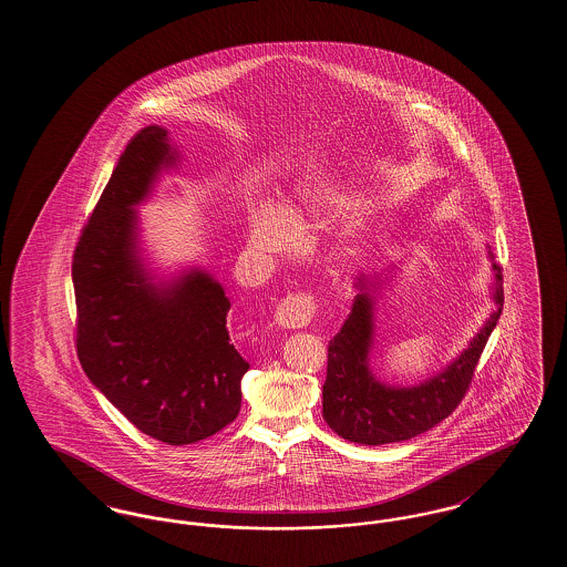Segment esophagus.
Masks as SVG:
<instances>
[{
  "label": "esophagus",
  "mask_w": 567,
  "mask_h": 567,
  "mask_svg": "<svg viewBox=\"0 0 567 567\" xmlns=\"http://www.w3.org/2000/svg\"><path fill=\"white\" fill-rule=\"evenodd\" d=\"M312 315H315V300L305 293H293L279 302L274 319L281 329H300L310 323Z\"/></svg>",
  "instance_id": "obj_1"
}]
</instances>
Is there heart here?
<instances>
[{
	"instance_id": "heart-1",
	"label": "heart",
	"mask_w": 567,
	"mask_h": 567,
	"mask_svg": "<svg viewBox=\"0 0 567 567\" xmlns=\"http://www.w3.org/2000/svg\"><path fill=\"white\" fill-rule=\"evenodd\" d=\"M358 190L348 179L338 176H315L305 182L298 190L296 203L281 209L274 203H262L250 215L248 224V246L262 257H276L290 250L296 240V231L305 234L312 221L324 217L343 219L357 209ZM346 252L360 255L369 240V226L357 219L346 227Z\"/></svg>"
}]
</instances>
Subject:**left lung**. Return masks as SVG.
<instances>
[{
  "label": "left lung",
  "mask_w": 567,
  "mask_h": 567,
  "mask_svg": "<svg viewBox=\"0 0 567 567\" xmlns=\"http://www.w3.org/2000/svg\"><path fill=\"white\" fill-rule=\"evenodd\" d=\"M493 269V310L478 333L447 367L419 385H391L371 369L379 296L393 279L385 274H360L354 281L352 312L340 333L329 341L323 385V419L340 437L360 445H385L416 437L445 421L466 395L478 358L503 310L502 267L486 246Z\"/></svg>",
  "instance_id": "obj_1"
}]
</instances>
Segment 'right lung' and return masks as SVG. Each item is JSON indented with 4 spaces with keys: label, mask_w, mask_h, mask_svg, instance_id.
<instances>
[{
    "label": "right lung",
    "mask_w": 567,
    "mask_h": 567,
    "mask_svg": "<svg viewBox=\"0 0 567 567\" xmlns=\"http://www.w3.org/2000/svg\"><path fill=\"white\" fill-rule=\"evenodd\" d=\"M179 159L167 130H141L72 262L82 369L138 431L167 445L196 443L234 421L250 367L229 343L224 286L198 265L155 274L143 252L136 207Z\"/></svg>",
    "instance_id": "1"
}]
</instances>
